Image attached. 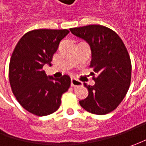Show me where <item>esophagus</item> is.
<instances>
[{"label": "esophagus", "instance_id": "esophagus-1", "mask_svg": "<svg viewBox=\"0 0 146 146\" xmlns=\"http://www.w3.org/2000/svg\"><path fill=\"white\" fill-rule=\"evenodd\" d=\"M70 85L72 87H80V86H82V82L76 80V79L72 78L70 80Z\"/></svg>", "mask_w": 146, "mask_h": 146}]
</instances>
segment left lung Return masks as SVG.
<instances>
[{
    "instance_id": "1",
    "label": "left lung",
    "mask_w": 146,
    "mask_h": 146,
    "mask_svg": "<svg viewBox=\"0 0 146 146\" xmlns=\"http://www.w3.org/2000/svg\"><path fill=\"white\" fill-rule=\"evenodd\" d=\"M70 31L89 44L90 66L98 76L93 78V86L84 84L88 95L80 105L95 115L108 114L120 104L130 86L132 64L126 47L115 31L103 26H84Z\"/></svg>"
}]
</instances>
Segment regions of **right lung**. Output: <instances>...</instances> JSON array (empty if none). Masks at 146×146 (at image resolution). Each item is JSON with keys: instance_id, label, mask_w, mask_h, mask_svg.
I'll list each match as a JSON object with an SVG mask.
<instances>
[{"instance_id": "add662e5", "label": "right lung", "mask_w": 146, "mask_h": 146, "mask_svg": "<svg viewBox=\"0 0 146 146\" xmlns=\"http://www.w3.org/2000/svg\"><path fill=\"white\" fill-rule=\"evenodd\" d=\"M69 31L39 29L26 33L12 53L9 78L13 93L19 104L33 115L53 114L61 105L62 94L68 90L70 78L47 76L43 66H51L59 43Z\"/></svg>"}]
</instances>
